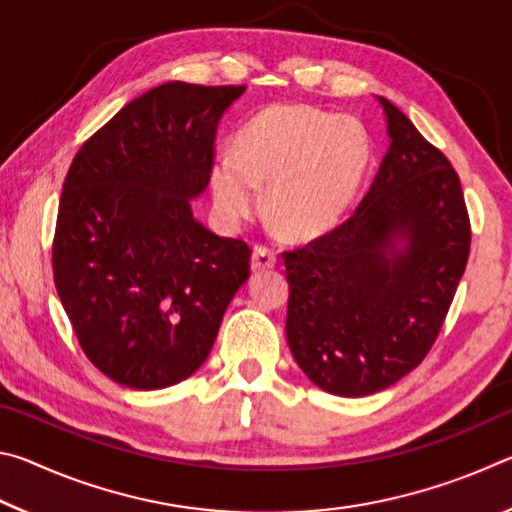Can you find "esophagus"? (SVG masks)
Wrapping results in <instances>:
<instances>
[{
    "label": "esophagus",
    "instance_id": "1",
    "mask_svg": "<svg viewBox=\"0 0 512 512\" xmlns=\"http://www.w3.org/2000/svg\"><path fill=\"white\" fill-rule=\"evenodd\" d=\"M275 264H277V255L273 253L271 248L257 246L253 250V259H250V266H253V271H268V268H273Z\"/></svg>",
    "mask_w": 512,
    "mask_h": 512
}]
</instances>
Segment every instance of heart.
<instances>
[{"mask_svg":"<svg viewBox=\"0 0 512 512\" xmlns=\"http://www.w3.org/2000/svg\"><path fill=\"white\" fill-rule=\"evenodd\" d=\"M370 146L357 119L314 106H271L241 131L235 153L214 158L210 183L225 223L259 212L296 239L327 232L348 210L366 173Z\"/></svg>","mask_w":512,"mask_h":512,"instance_id":"obj_1","label":"heart"}]
</instances>
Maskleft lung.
Masks as SVG:
<instances>
[{"label": "left lung", "mask_w": 512, "mask_h": 512, "mask_svg": "<svg viewBox=\"0 0 512 512\" xmlns=\"http://www.w3.org/2000/svg\"><path fill=\"white\" fill-rule=\"evenodd\" d=\"M391 137L375 180L348 221L282 253L287 341L318 388L366 397L420 366L470 255L461 180L391 101Z\"/></svg>", "instance_id": "obj_1"}]
</instances>
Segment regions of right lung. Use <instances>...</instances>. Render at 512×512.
<instances>
[{
	"mask_svg": "<svg viewBox=\"0 0 512 512\" xmlns=\"http://www.w3.org/2000/svg\"><path fill=\"white\" fill-rule=\"evenodd\" d=\"M246 85H158L85 142L67 171L54 282L76 339L121 386L158 391L203 366L250 275L246 241L194 219L223 112Z\"/></svg>",
	"mask_w": 512,
	"mask_h": 512,
	"instance_id": "add662e5",
	"label": "right lung"
}]
</instances>
